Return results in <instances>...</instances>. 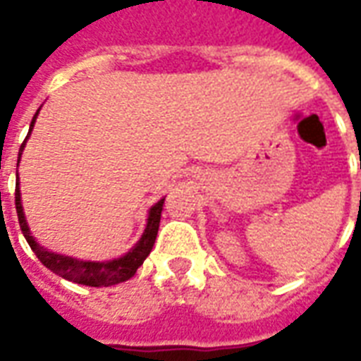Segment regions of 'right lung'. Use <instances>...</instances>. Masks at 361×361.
<instances>
[{
	"mask_svg": "<svg viewBox=\"0 0 361 361\" xmlns=\"http://www.w3.org/2000/svg\"><path fill=\"white\" fill-rule=\"evenodd\" d=\"M40 111V110H38ZM30 121V129H28V135L35 127L36 116ZM27 135V139H28ZM25 139V142H27ZM25 142L20 145L19 149V160L20 154H23V149H25ZM162 207H164V199H160L158 203H154L150 207L149 219H147V228L142 232L141 240L135 243L131 250L127 251L126 255H121L118 259H111V261H81V259L67 257V255H61V253H54V251L44 250L40 243L36 242L35 238L30 235V228L27 224V219H25V212H23V204H20V189H19V173H17V185H15V209H17V216H19L20 230H23V235L27 238L30 250L35 251L36 257L40 259V263L44 267H48L51 272L59 274L61 279L71 280V282H77V284H85V286H114V284H119V282H126L133 276L137 269L142 265V261L149 257L150 250L154 245V240H157L158 226H160V216H162Z\"/></svg>",
	"mask_w": 361,
	"mask_h": 361,
	"instance_id": "obj_1",
	"label": "right lung"
}]
</instances>
